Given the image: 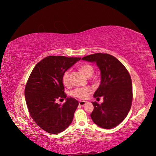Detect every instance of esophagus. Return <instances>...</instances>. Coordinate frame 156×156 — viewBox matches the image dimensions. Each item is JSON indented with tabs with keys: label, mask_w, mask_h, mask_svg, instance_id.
Returning <instances> with one entry per match:
<instances>
[{
	"label": "esophagus",
	"mask_w": 156,
	"mask_h": 156,
	"mask_svg": "<svg viewBox=\"0 0 156 156\" xmlns=\"http://www.w3.org/2000/svg\"><path fill=\"white\" fill-rule=\"evenodd\" d=\"M87 103L86 101H83V100H80V101H79V105H80V106H84V105H85Z\"/></svg>",
	"instance_id": "obj_1"
}]
</instances>
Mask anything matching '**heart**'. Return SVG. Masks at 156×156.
Here are the masks:
<instances>
[{"instance_id":"b5f03b06","label":"heart","mask_w":156,"mask_h":156,"mask_svg":"<svg viewBox=\"0 0 156 156\" xmlns=\"http://www.w3.org/2000/svg\"><path fill=\"white\" fill-rule=\"evenodd\" d=\"M80 72L83 73V74L85 76V77H89V76H92L94 73V68L89 65H82L79 68ZM69 72L67 71L64 73L62 76V83L64 84L65 86H69L70 82L69 79ZM91 89L90 87H82V88H77L74 89V90L72 91V96L73 97L78 98L80 99H85L87 98L89 94L91 93Z\"/></svg>"}]
</instances>
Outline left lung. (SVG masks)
<instances>
[{
    "instance_id": "left-lung-1",
    "label": "left lung",
    "mask_w": 156,
    "mask_h": 156,
    "mask_svg": "<svg viewBox=\"0 0 156 156\" xmlns=\"http://www.w3.org/2000/svg\"><path fill=\"white\" fill-rule=\"evenodd\" d=\"M83 60L96 63L100 71V84L94 97H103L99 105L92 102L94 109L91 113L93 122L103 129L118 126L126 117L131 109L132 83L130 75L125 66L116 58L107 54L89 55Z\"/></svg>"
}]
</instances>
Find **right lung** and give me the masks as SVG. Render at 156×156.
<instances>
[{
	"label": "right lung",
	"instance_id": "right-lung-1",
	"mask_svg": "<svg viewBox=\"0 0 156 156\" xmlns=\"http://www.w3.org/2000/svg\"><path fill=\"white\" fill-rule=\"evenodd\" d=\"M80 58L50 56L38 62L25 89L26 103L31 117L41 129L51 134L59 133L72 123L78 100L67 98L62 76ZM66 98L63 105L55 100Z\"/></svg>",
	"mask_w": 156,
	"mask_h": 156
}]
</instances>
